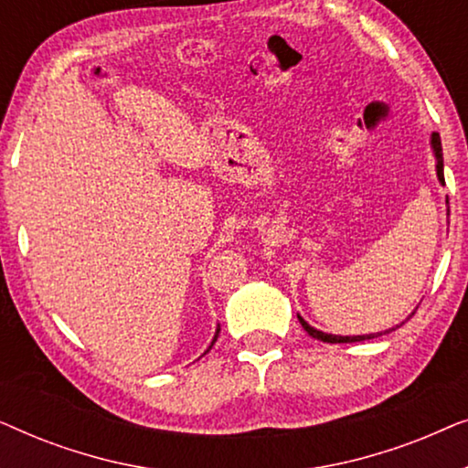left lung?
Returning a JSON list of instances; mask_svg holds the SVG:
<instances>
[{"label": "left lung", "mask_w": 468, "mask_h": 468, "mask_svg": "<svg viewBox=\"0 0 468 468\" xmlns=\"http://www.w3.org/2000/svg\"><path fill=\"white\" fill-rule=\"evenodd\" d=\"M431 144H432V153H434V157H437V176H439V183L441 185H445V176H443V149H441V138H439V133L434 132L432 133V138H431ZM450 210V208H447ZM415 313V311H413ZM411 313V315H413ZM409 315V317H411ZM407 317V319H409ZM298 319H300V324H303V328L306 330V335L309 336H313V338H317V341H324V343H360V341H368V338H377V336H381L383 332H377V335H357V336H338V335H325V332H322V330H315V328H311L309 324L304 322L303 317L298 315ZM405 324V322H402ZM400 324V325H402ZM400 325H396V328H400ZM394 330V328H392ZM386 332H389V330H386Z\"/></svg>", "instance_id": "left-lung-1"}]
</instances>
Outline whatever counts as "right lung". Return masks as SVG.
I'll return each mask as SVG.
<instances>
[{
	"instance_id": "add662e5",
	"label": "right lung",
	"mask_w": 468,
	"mask_h": 468,
	"mask_svg": "<svg viewBox=\"0 0 468 468\" xmlns=\"http://www.w3.org/2000/svg\"><path fill=\"white\" fill-rule=\"evenodd\" d=\"M217 336H219V328H217V332H215V338H213V343H210V347H213V345H215V341H217ZM210 347H208V349H210ZM208 349H207V351H208Z\"/></svg>"
}]
</instances>
